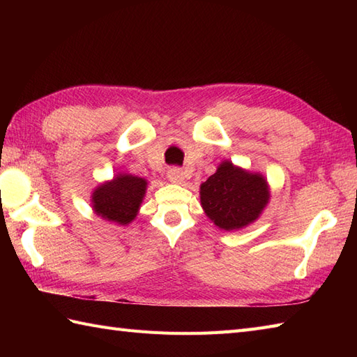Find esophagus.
Wrapping results in <instances>:
<instances>
[{"label":"esophagus","instance_id":"1","mask_svg":"<svg viewBox=\"0 0 357 357\" xmlns=\"http://www.w3.org/2000/svg\"><path fill=\"white\" fill-rule=\"evenodd\" d=\"M167 178H169L170 183L181 184L184 181V172L181 170L179 167H170V169L167 170Z\"/></svg>","mask_w":357,"mask_h":357}]
</instances>
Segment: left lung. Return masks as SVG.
I'll list each match as a JSON object with an SVG mask.
<instances>
[{
	"instance_id": "left-lung-1",
	"label": "left lung",
	"mask_w": 357,
	"mask_h": 357,
	"mask_svg": "<svg viewBox=\"0 0 357 357\" xmlns=\"http://www.w3.org/2000/svg\"><path fill=\"white\" fill-rule=\"evenodd\" d=\"M268 187L261 174L225 161L201 185V206L219 229L236 230L253 222L268 202Z\"/></svg>"
}]
</instances>
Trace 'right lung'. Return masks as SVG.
Masks as SVG:
<instances>
[{"instance_id": "add662e5", "label": "right lung", "mask_w": 357, "mask_h": 357, "mask_svg": "<svg viewBox=\"0 0 357 357\" xmlns=\"http://www.w3.org/2000/svg\"><path fill=\"white\" fill-rule=\"evenodd\" d=\"M146 179L132 174H119L93 192V210L104 219L126 225L138 215L139 204L146 195Z\"/></svg>"}]
</instances>
